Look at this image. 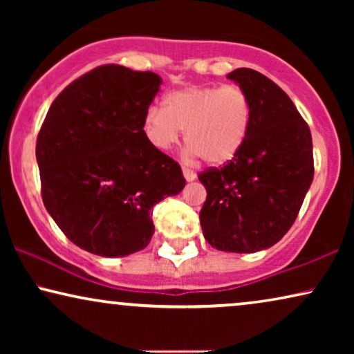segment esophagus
Here are the masks:
<instances>
[{"label":"esophagus","mask_w":354,"mask_h":354,"mask_svg":"<svg viewBox=\"0 0 354 354\" xmlns=\"http://www.w3.org/2000/svg\"><path fill=\"white\" fill-rule=\"evenodd\" d=\"M182 172H183V177H185V180H187V182H193V180H196V174L193 172V171H190V169L183 167V169H182Z\"/></svg>","instance_id":"1"}]
</instances>
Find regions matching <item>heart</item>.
I'll list each match as a JSON object with an SVG mask.
<instances>
[{"label": "heart", "instance_id": "b5f03b06", "mask_svg": "<svg viewBox=\"0 0 354 354\" xmlns=\"http://www.w3.org/2000/svg\"><path fill=\"white\" fill-rule=\"evenodd\" d=\"M251 120V101L240 86L190 85L171 91L162 108H148L143 133L154 149L167 151L180 142L185 130V143L193 158L222 166L243 148Z\"/></svg>", "mask_w": 354, "mask_h": 354}]
</instances>
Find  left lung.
<instances>
[{"mask_svg": "<svg viewBox=\"0 0 354 354\" xmlns=\"http://www.w3.org/2000/svg\"><path fill=\"white\" fill-rule=\"evenodd\" d=\"M227 79L248 95L253 120L240 153L198 176L207 192L200 222L212 248L256 253L297 219L314 177L313 138L293 101L268 77L240 67Z\"/></svg>", "mask_w": 354, "mask_h": 354, "instance_id": "8db88e82", "label": "left lung"}]
</instances>
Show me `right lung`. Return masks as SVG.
<instances>
[{"instance_id":"1","label":"right lung","mask_w":354,"mask_h":354,"mask_svg":"<svg viewBox=\"0 0 354 354\" xmlns=\"http://www.w3.org/2000/svg\"><path fill=\"white\" fill-rule=\"evenodd\" d=\"M161 84L154 72L101 66L48 111L37 138L43 203L88 253L122 258L143 250L154 234L151 207L185 187L180 166L143 133Z\"/></svg>"}]
</instances>
